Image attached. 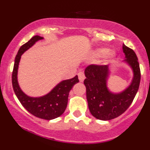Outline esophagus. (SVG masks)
Here are the masks:
<instances>
[{"instance_id": "obj_1", "label": "esophagus", "mask_w": 150, "mask_h": 150, "mask_svg": "<svg viewBox=\"0 0 150 150\" xmlns=\"http://www.w3.org/2000/svg\"><path fill=\"white\" fill-rule=\"evenodd\" d=\"M78 78H79L80 82H83V81L84 80H85V78H86L84 73L83 72H78Z\"/></svg>"}]
</instances>
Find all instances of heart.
Wrapping results in <instances>:
<instances>
[{
	"instance_id": "obj_1",
	"label": "heart",
	"mask_w": 150,
	"mask_h": 150,
	"mask_svg": "<svg viewBox=\"0 0 150 150\" xmlns=\"http://www.w3.org/2000/svg\"><path fill=\"white\" fill-rule=\"evenodd\" d=\"M107 49L105 48H97L94 51V55L97 56V57H99V56L103 55V59H102V62L107 63L109 61L112 59L113 57H115V53L112 52V51H108Z\"/></svg>"
}]
</instances>
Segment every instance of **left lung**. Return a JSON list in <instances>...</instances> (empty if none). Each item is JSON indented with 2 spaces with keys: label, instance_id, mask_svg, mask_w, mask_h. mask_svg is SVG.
I'll use <instances>...</instances> for the list:
<instances>
[{
  "label": "left lung",
  "instance_id": "8db88e82",
  "mask_svg": "<svg viewBox=\"0 0 150 150\" xmlns=\"http://www.w3.org/2000/svg\"><path fill=\"white\" fill-rule=\"evenodd\" d=\"M126 62L133 70L131 84L120 93H112L107 87L110 69L108 65L91 64L85 69L84 84L90 112L102 120L114 119L122 115L129 107L139 87L141 72L137 54L131 48L122 45Z\"/></svg>",
  "mask_w": 150,
  "mask_h": 150
}]
</instances>
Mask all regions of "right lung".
<instances>
[{
	"label": "right lung",
	"instance_id": "add662e5",
	"mask_svg": "<svg viewBox=\"0 0 150 150\" xmlns=\"http://www.w3.org/2000/svg\"><path fill=\"white\" fill-rule=\"evenodd\" d=\"M42 39H43V37L35 35L20 47L15 58L12 72V86L16 97L29 112L39 118L52 120L59 117L65 111L69 91L74 85L79 82V80L76 75L71 79L61 81L49 93L40 97H30L22 91L17 81L18 67L21 56L36 42Z\"/></svg>",
	"mask_w": 150,
	"mask_h": 150
}]
</instances>
